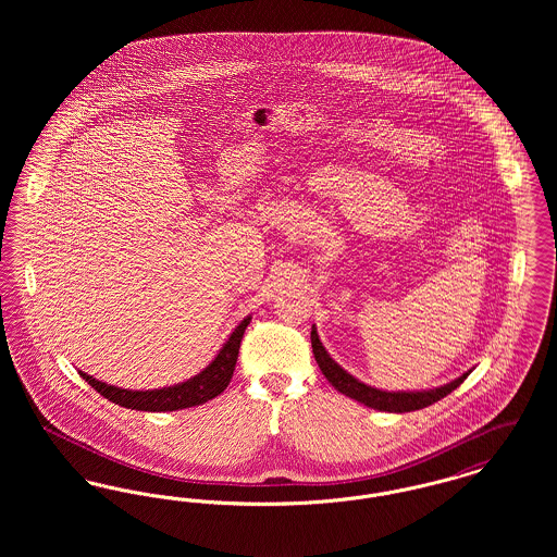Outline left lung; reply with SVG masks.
<instances>
[{"label": "left lung", "instance_id": "8db88e82", "mask_svg": "<svg viewBox=\"0 0 557 557\" xmlns=\"http://www.w3.org/2000/svg\"><path fill=\"white\" fill-rule=\"evenodd\" d=\"M311 346H313V355L318 361L319 370L327 377V382L348 398L377 409V411H388V413H405V411H416V409H424L428 405L447 397L453 393L468 375L470 371H463L459 377L450 380L443 386L436 388H425V391H382V388H373L370 384L361 382L359 377H355L352 373H348L345 368H341L330 352L325 350L323 343L319 341L318 327H311Z\"/></svg>", "mask_w": 557, "mask_h": 557}]
</instances>
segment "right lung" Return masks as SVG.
I'll use <instances>...</instances> for the list:
<instances>
[{
    "label": "right lung",
    "mask_w": 557,
    "mask_h": 557,
    "mask_svg": "<svg viewBox=\"0 0 557 557\" xmlns=\"http://www.w3.org/2000/svg\"><path fill=\"white\" fill-rule=\"evenodd\" d=\"M250 319H252L250 315H246L239 321L205 370L191 375L186 382H180L173 386L152 388V391H129V388L112 386L102 380H96L94 375H89L85 371L79 370V375L102 397L121 405V407L135 409V411H177V409L196 407V405H202L211 398L219 397L227 388L234 370H236L239 343H242L244 330L250 323Z\"/></svg>",
    "instance_id": "add662e5"
}]
</instances>
